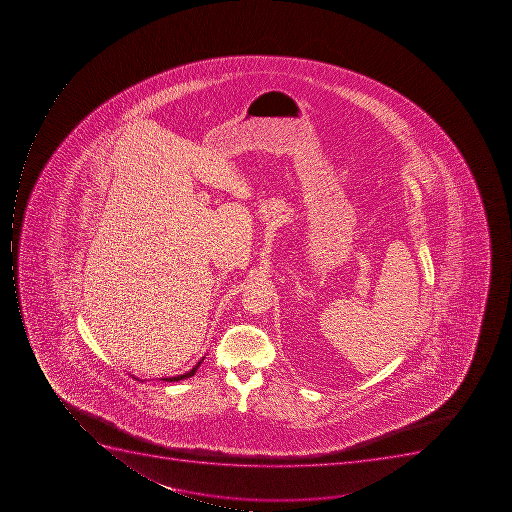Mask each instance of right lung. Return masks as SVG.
I'll list each match as a JSON object with an SVG mask.
<instances>
[{
	"instance_id": "1",
	"label": "right lung",
	"mask_w": 512,
	"mask_h": 512,
	"mask_svg": "<svg viewBox=\"0 0 512 512\" xmlns=\"http://www.w3.org/2000/svg\"><path fill=\"white\" fill-rule=\"evenodd\" d=\"M203 359H205V357H203ZM203 359L200 360V362H198L197 365H195V367L192 368V370L187 371V373H184V375L173 376V378H163V381H168V383H176V381H181V379H187L190 378V376H194L195 371H197L198 367L202 365ZM137 381H139V379H137Z\"/></svg>"
}]
</instances>
